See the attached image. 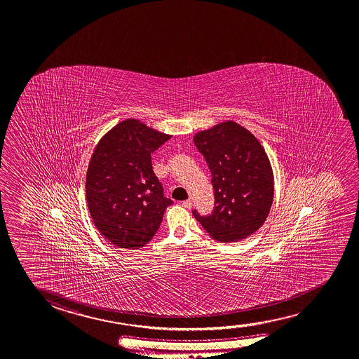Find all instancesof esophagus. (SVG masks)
Here are the masks:
<instances>
[{"label": "esophagus", "mask_w": 359, "mask_h": 359, "mask_svg": "<svg viewBox=\"0 0 359 359\" xmlns=\"http://www.w3.org/2000/svg\"><path fill=\"white\" fill-rule=\"evenodd\" d=\"M182 205L184 206V208H187V209H190L191 205H193V203H191V200H184L182 203Z\"/></svg>", "instance_id": "obj_1"}]
</instances>
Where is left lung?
<instances>
[{
	"instance_id": "obj_1",
	"label": "left lung",
	"mask_w": 359,
	"mask_h": 359,
	"mask_svg": "<svg viewBox=\"0 0 359 359\" xmlns=\"http://www.w3.org/2000/svg\"><path fill=\"white\" fill-rule=\"evenodd\" d=\"M194 144L212 174L214 208L195 219L217 241L252 236L271 210L274 182L271 163L257 137L241 125L226 121L201 131Z\"/></svg>"
}]
</instances>
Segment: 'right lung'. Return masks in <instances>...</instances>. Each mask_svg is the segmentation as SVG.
<instances>
[{"mask_svg":"<svg viewBox=\"0 0 359 359\" xmlns=\"http://www.w3.org/2000/svg\"><path fill=\"white\" fill-rule=\"evenodd\" d=\"M170 137L129 118L95 149L86 175L88 210L96 228L116 247L147 245L172 204L151 165V155Z\"/></svg>","mask_w":359,"mask_h":359,"instance_id":"add662e5","label":"right lung"}]
</instances>
